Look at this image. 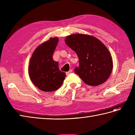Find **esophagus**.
I'll return each mask as SVG.
<instances>
[{"mask_svg":"<svg viewBox=\"0 0 135 135\" xmlns=\"http://www.w3.org/2000/svg\"><path fill=\"white\" fill-rule=\"evenodd\" d=\"M72 72H73V70H70L69 71H68V72L66 73V74H67V75H69V74H71Z\"/></svg>","mask_w":135,"mask_h":135,"instance_id":"34e87169","label":"esophagus"}]
</instances>
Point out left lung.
Returning <instances> with one entry per match:
<instances>
[{
  "instance_id": "left-lung-1",
  "label": "left lung",
  "mask_w": 135,
  "mask_h": 135,
  "mask_svg": "<svg viewBox=\"0 0 135 135\" xmlns=\"http://www.w3.org/2000/svg\"><path fill=\"white\" fill-rule=\"evenodd\" d=\"M65 42L78 57L79 65L74 72L86 84L97 86L107 81L113 70V59L100 40L90 35L76 33L67 36Z\"/></svg>"
}]
</instances>
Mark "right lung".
<instances>
[{"label": "right lung", "mask_w": 135, "mask_h": 135, "mask_svg": "<svg viewBox=\"0 0 135 135\" xmlns=\"http://www.w3.org/2000/svg\"><path fill=\"white\" fill-rule=\"evenodd\" d=\"M59 39L51 38L37 47L30 59L28 73L31 81L39 89L49 92L61 86L65 73L60 71L53 54Z\"/></svg>", "instance_id": "right-lung-1"}]
</instances>
